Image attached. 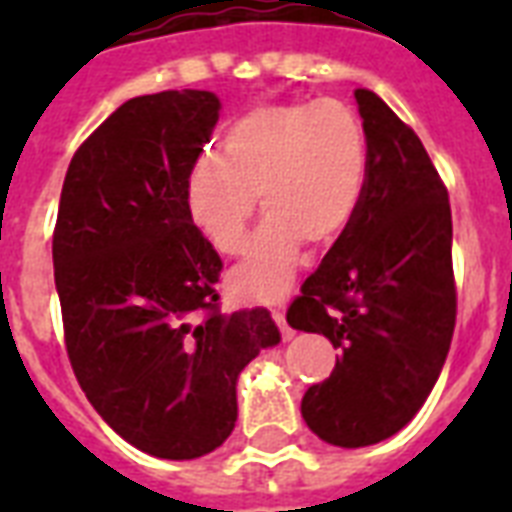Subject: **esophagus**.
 Returning <instances> with one entry per match:
<instances>
[{
  "label": "esophagus",
  "mask_w": 512,
  "mask_h": 512,
  "mask_svg": "<svg viewBox=\"0 0 512 512\" xmlns=\"http://www.w3.org/2000/svg\"><path fill=\"white\" fill-rule=\"evenodd\" d=\"M273 321H276V324H279V329H281V335H284V340H292V337H295V332H292V329L287 327V316H284V308H273Z\"/></svg>",
  "instance_id": "34e87169"
}]
</instances>
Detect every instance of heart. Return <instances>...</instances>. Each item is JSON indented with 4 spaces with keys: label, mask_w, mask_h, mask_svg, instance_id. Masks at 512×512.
Listing matches in <instances>:
<instances>
[{
    "label": "heart",
    "mask_w": 512,
    "mask_h": 512,
    "mask_svg": "<svg viewBox=\"0 0 512 512\" xmlns=\"http://www.w3.org/2000/svg\"><path fill=\"white\" fill-rule=\"evenodd\" d=\"M369 180L364 127L348 106H263L223 130L185 175V207L220 252L244 244L257 193L263 225L228 273L247 300H273L295 281L305 241L327 247L356 220Z\"/></svg>",
    "instance_id": "heart-1"
}]
</instances>
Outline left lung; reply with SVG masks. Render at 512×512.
I'll use <instances>...</instances> for the list:
<instances>
[{
  "mask_svg": "<svg viewBox=\"0 0 512 512\" xmlns=\"http://www.w3.org/2000/svg\"><path fill=\"white\" fill-rule=\"evenodd\" d=\"M356 103L369 151L364 201L287 311L289 327L340 350L300 412L342 449L380 444L412 422L444 369L457 316L449 193L385 100L356 90Z\"/></svg>",
  "mask_w": 512,
  "mask_h": 512,
  "instance_id": "1",
  "label": "left lung"
}]
</instances>
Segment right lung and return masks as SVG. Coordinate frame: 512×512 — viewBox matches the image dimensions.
Segmentation results:
<instances>
[{
  "instance_id": "right-lung-1",
  "label": "right lung",
  "mask_w": 512,
  "mask_h": 512,
  "mask_svg": "<svg viewBox=\"0 0 512 512\" xmlns=\"http://www.w3.org/2000/svg\"><path fill=\"white\" fill-rule=\"evenodd\" d=\"M217 111L207 90L122 103L68 164L52 236L76 380L127 444L162 460L231 436L241 369L281 340L265 308L217 311L223 263L185 207Z\"/></svg>"
}]
</instances>
